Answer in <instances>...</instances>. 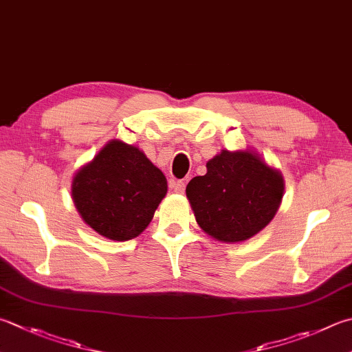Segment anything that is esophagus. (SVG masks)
Wrapping results in <instances>:
<instances>
[{"mask_svg":"<svg viewBox=\"0 0 352 352\" xmlns=\"http://www.w3.org/2000/svg\"><path fill=\"white\" fill-rule=\"evenodd\" d=\"M170 187L177 195H182L185 191V184L182 181H170Z\"/></svg>","mask_w":352,"mask_h":352,"instance_id":"34e87169","label":"esophagus"}]
</instances>
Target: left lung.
<instances>
[{
    "label": "left lung",
    "instance_id": "1",
    "mask_svg": "<svg viewBox=\"0 0 352 352\" xmlns=\"http://www.w3.org/2000/svg\"><path fill=\"white\" fill-rule=\"evenodd\" d=\"M285 181L254 150H222L207 162V175L187 185L196 222L217 242L248 241L273 221Z\"/></svg>",
    "mask_w": 352,
    "mask_h": 352
}]
</instances>
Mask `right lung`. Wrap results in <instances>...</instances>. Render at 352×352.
<instances>
[{"label": "right lung", "mask_w": 352, "mask_h": 352, "mask_svg": "<svg viewBox=\"0 0 352 352\" xmlns=\"http://www.w3.org/2000/svg\"><path fill=\"white\" fill-rule=\"evenodd\" d=\"M167 195V179L135 145L111 139L72 181L82 221L110 241H130L148 227Z\"/></svg>", "instance_id": "obj_1"}]
</instances>
